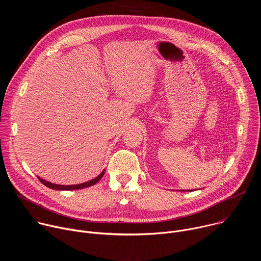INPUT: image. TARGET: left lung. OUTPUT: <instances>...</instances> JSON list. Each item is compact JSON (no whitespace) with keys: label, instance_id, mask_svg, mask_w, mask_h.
I'll list each match as a JSON object with an SVG mask.
<instances>
[{"label":"left lung","instance_id":"1","mask_svg":"<svg viewBox=\"0 0 261 261\" xmlns=\"http://www.w3.org/2000/svg\"><path fill=\"white\" fill-rule=\"evenodd\" d=\"M190 191H191V190H190Z\"/></svg>","mask_w":261,"mask_h":261}]
</instances>
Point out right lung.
Returning <instances> with one entry per match:
<instances>
[{"instance_id":"1","label":"right lung","mask_w":261,"mask_h":261,"mask_svg":"<svg viewBox=\"0 0 261 261\" xmlns=\"http://www.w3.org/2000/svg\"><path fill=\"white\" fill-rule=\"evenodd\" d=\"M104 172H105V170H103L97 177L93 178L92 180L87 181V182H84V184H80V185H68V186L56 185V184L49 182V181H47V180H44V179H42V178H40V177H38V178H39V180H40L43 185L46 186V187H48V188H50V189H54V190H77V189H83V188L91 187V186H93V185H95L96 182H98V181L101 179V177L103 176Z\"/></svg>"}]
</instances>
